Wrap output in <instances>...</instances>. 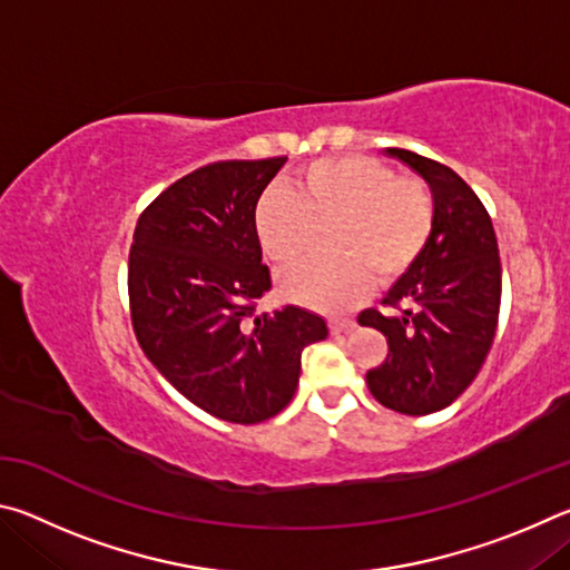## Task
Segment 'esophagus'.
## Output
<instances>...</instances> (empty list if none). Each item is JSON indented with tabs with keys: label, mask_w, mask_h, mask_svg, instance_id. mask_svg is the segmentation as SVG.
<instances>
[{
	"label": "esophagus",
	"mask_w": 570,
	"mask_h": 570,
	"mask_svg": "<svg viewBox=\"0 0 570 570\" xmlns=\"http://www.w3.org/2000/svg\"><path fill=\"white\" fill-rule=\"evenodd\" d=\"M354 322L352 320H332L330 322V332L334 334V336H342V334H350L352 330H354Z\"/></svg>",
	"instance_id": "1"
}]
</instances>
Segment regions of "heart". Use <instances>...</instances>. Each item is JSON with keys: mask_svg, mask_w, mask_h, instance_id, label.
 Returning a JSON list of instances; mask_svg holds the SVG:
<instances>
[{"mask_svg": "<svg viewBox=\"0 0 570 570\" xmlns=\"http://www.w3.org/2000/svg\"><path fill=\"white\" fill-rule=\"evenodd\" d=\"M256 236L274 264H292L330 230L334 264H296L278 276L294 304L342 314L410 272L435 228V198L420 178L394 176L364 156L316 160L298 173L294 193L268 190L254 216Z\"/></svg>", "mask_w": 570, "mask_h": 570, "instance_id": "heart-1", "label": "heart"}]
</instances>
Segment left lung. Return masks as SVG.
<instances>
[{
    "mask_svg": "<svg viewBox=\"0 0 570 570\" xmlns=\"http://www.w3.org/2000/svg\"><path fill=\"white\" fill-rule=\"evenodd\" d=\"M384 153L428 180L435 228L417 264L382 298L402 312L360 314V324L390 344L387 360L366 372V387L384 407L417 417L455 402L495 340L503 288L498 238L485 206L455 170L412 150Z\"/></svg>",
    "mask_w": 570,
    "mask_h": 570,
    "instance_id": "8db88e82",
    "label": "left lung"
}]
</instances>
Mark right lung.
Wrapping results in <instances>:
<instances>
[{
	"instance_id": "right-lung-1",
	"label": "right lung",
	"mask_w": 570,
	"mask_h": 570,
	"mask_svg": "<svg viewBox=\"0 0 570 570\" xmlns=\"http://www.w3.org/2000/svg\"><path fill=\"white\" fill-rule=\"evenodd\" d=\"M284 163L220 160L193 170L142 210L132 234L128 294L138 344L183 397L236 424L282 412L304 346L330 334L302 306L256 316L272 272L254 216Z\"/></svg>"
}]
</instances>
